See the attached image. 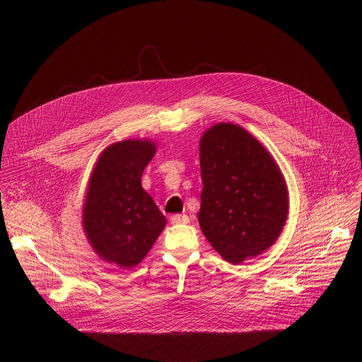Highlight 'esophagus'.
<instances>
[{"label":"esophagus","instance_id":"obj_1","mask_svg":"<svg viewBox=\"0 0 362 362\" xmlns=\"http://www.w3.org/2000/svg\"><path fill=\"white\" fill-rule=\"evenodd\" d=\"M187 216H185V215H173L172 218H170V222L173 223V225H179V223H187Z\"/></svg>","mask_w":362,"mask_h":362}]
</instances>
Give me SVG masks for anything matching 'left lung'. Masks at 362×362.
I'll list each match as a JSON object with an SVG mask.
<instances>
[{"label": "left lung", "mask_w": 362, "mask_h": 362, "mask_svg": "<svg viewBox=\"0 0 362 362\" xmlns=\"http://www.w3.org/2000/svg\"><path fill=\"white\" fill-rule=\"evenodd\" d=\"M200 229L230 264L269 249L289 214L285 177L267 147L233 123H218L199 141Z\"/></svg>", "instance_id": "left-lung-1"}]
</instances>
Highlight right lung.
Segmentation results:
<instances>
[{
	"label": "right lung",
	"mask_w": 362,
	"mask_h": 362,
	"mask_svg": "<svg viewBox=\"0 0 362 362\" xmlns=\"http://www.w3.org/2000/svg\"><path fill=\"white\" fill-rule=\"evenodd\" d=\"M156 154L148 139H127L106 147L91 172L83 203V230L93 250L120 269L139 265L166 226V218L141 187Z\"/></svg>",
	"instance_id": "add662e5"
}]
</instances>
